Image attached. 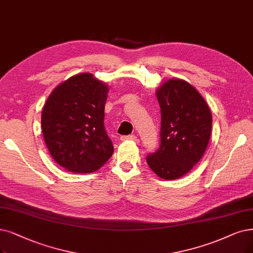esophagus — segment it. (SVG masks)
<instances>
[{
	"label": "esophagus",
	"mask_w": 253,
	"mask_h": 253,
	"mask_svg": "<svg viewBox=\"0 0 253 253\" xmlns=\"http://www.w3.org/2000/svg\"><path fill=\"white\" fill-rule=\"evenodd\" d=\"M121 141H127V140H130V141H137L138 138L135 136V135H128V136H121L120 137Z\"/></svg>",
	"instance_id": "esophagus-1"
}]
</instances>
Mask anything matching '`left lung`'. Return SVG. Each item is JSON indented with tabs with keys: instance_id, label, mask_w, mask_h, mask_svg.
I'll use <instances>...</instances> for the list:
<instances>
[{
	"instance_id": "obj_1",
	"label": "left lung",
	"mask_w": 253,
	"mask_h": 253,
	"mask_svg": "<svg viewBox=\"0 0 253 253\" xmlns=\"http://www.w3.org/2000/svg\"><path fill=\"white\" fill-rule=\"evenodd\" d=\"M161 108V144L146 157L149 168L164 179L187 174L203 158L211 132L205 98L184 80L171 79L157 90Z\"/></svg>"
}]
</instances>
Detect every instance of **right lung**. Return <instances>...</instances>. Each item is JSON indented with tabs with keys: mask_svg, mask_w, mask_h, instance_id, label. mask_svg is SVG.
Returning <instances> with one entry per match:
<instances>
[{
	"mask_svg": "<svg viewBox=\"0 0 253 253\" xmlns=\"http://www.w3.org/2000/svg\"><path fill=\"white\" fill-rule=\"evenodd\" d=\"M108 86L91 74L57 86L42 114L46 147L57 163L75 173L94 172L113 155L104 126Z\"/></svg>",
	"mask_w": 253,
	"mask_h": 253,
	"instance_id": "obj_1",
	"label": "right lung"
}]
</instances>
